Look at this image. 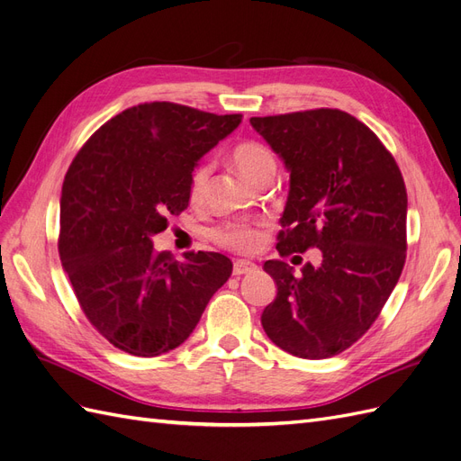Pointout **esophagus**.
<instances>
[{"mask_svg":"<svg viewBox=\"0 0 461 461\" xmlns=\"http://www.w3.org/2000/svg\"><path fill=\"white\" fill-rule=\"evenodd\" d=\"M258 269V265L252 263V261H246V259H236L232 263V275L236 276H242V275H248Z\"/></svg>","mask_w":461,"mask_h":461,"instance_id":"34e87169","label":"esophagus"}]
</instances>
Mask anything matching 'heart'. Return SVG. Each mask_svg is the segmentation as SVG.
<instances>
[{
  "label": "heart",
  "mask_w": 461,
  "mask_h": 461,
  "mask_svg": "<svg viewBox=\"0 0 461 461\" xmlns=\"http://www.w3.org/2000/svg\"><path fill=\"white\" fill-rule=\"evenodd\" d=\"M232 163L236 165L246 178L258 183L261 176L275 173V158L259 142H242L232 149ZM209 176V163L196 165V169L190 175L188 196L192 202H200L203 196V188ZM212 239L219 248L229 249L234 254H252L258 252L263 244V222L256 219H234L225 221L221 225L209 230Z\"/></svg>",
  "instance_id": "b5f03b06"
}]
</instances>
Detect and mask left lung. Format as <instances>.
Here are the masks:
<instances>
[{
    "label": "left lung",
    "mask_w": 461,
    "mask_h": 461,
    "mask_svg": "<svg viewBox=\"0 0 461 461\" xmlns=\"http://www.w3.org/2000/svg\"><path fill=\"white\" fill-rule=\"evenodd\" d=\"M249 122L290 171L278 254L321 249L319 267L305 263L300 275L286 261H265L276 298L261 313L263 330L292 356L332 357L371 329L406 263L400 167L369 127L340 109Z\"/></svg>",
    "instance_id": "1"
}]
</instances>
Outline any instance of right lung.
<instances>
[{
	"label": "right lung",
	"instance_id": "obj_1",
	"mask_svg": "<svg viewBox=\"0 0 461 461\" xmlns=\"http://www.w3.org/2000/svg\"><path fill=\"white\" fill-rule=\"evenodd\" d=\"M240 113L171 102L124 109L78 149L65 175L59 258L80 310L119 350L153 357L183 344L232 273L217 252L178 263L151 236L188 207L198 159L230 134Z\"/></svg>",
	"mask_w": 461,
	"mask_h": 461
}]
</instances>
